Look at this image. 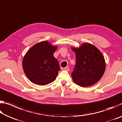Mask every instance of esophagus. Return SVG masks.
<instances>
[{
    "label": "esophagus",
    "mask_w": 122,
    "mask_h": 122,
    "mask_svg": "<svg viewBox=\"0 0 122 122\" xmlns=\"http://www.w3.org/2000/svg\"><path fill=\"white\" fill-rule=\"evenodd\" d=\"M64 69H65L66 71H69V68L68 67H66L65 68H64Z\"/></svg>",
    "instance_id": "1"
}]
</instances>
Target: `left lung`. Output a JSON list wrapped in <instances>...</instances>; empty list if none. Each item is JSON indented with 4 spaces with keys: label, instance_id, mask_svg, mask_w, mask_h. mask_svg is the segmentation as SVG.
<instances>
[{
    "label": "left lung",
    "instance_id": "1",
    "mask_svg": "<svg viewBox=\"0 0 122 122\" xmlns=\"http://www.w3.org/2000/svg\"><path fill=\"white\" fill-rule=\"evenodd\" d=\"M75 53L76 65L71 76L78 86H89L102 77L106 63L102 54L93 45L86 43L78 48H71Z\"/></svg>",
    "mask_w": 122,
    "mask_h": 122
}]
</instances>
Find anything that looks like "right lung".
I'll list each match as a JSON object with an SVG mask.
<instances>
[{"label": "right lung", "instance_id": "add662e5", "mask_svg": "<svg viewBox=\"0 0 122 122\" xmlns=\"http://www.w3.org/2000/svg\"><path fill=\"white\" fill-rule=\"evenodd\" d=\"M57 47L48 41L39 42L29 49L22 62L24 71L33 83L44 86L53 82L60 70L53 54Z\"/></svg>", "mask_w": 122, "mask_h": 122}]
</instances>
